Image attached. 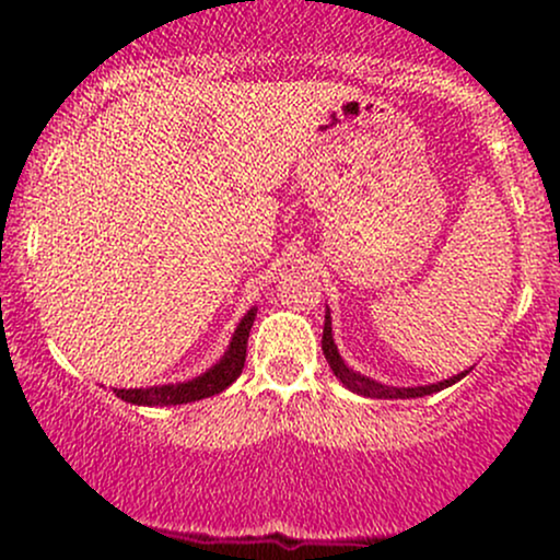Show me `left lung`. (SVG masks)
Returning <instances> with one entry per match:
<instances>
[{
    "mask_svg": "<svg viewBox=\"0 0 560 560\" xmlns=\"http://www.w3.org/2000/svg\"><path fill=\"white\" fill-rule=\"evenodd\" d=\"M320 347H324V355H326V361H329V365H331L334 376H337L347 389L358 392V395H363V397H378V400H392V397H395V400H397V397L432 395V392L445 389V387H450V384L460 382V378L468 374V371H466V374L445 378V382H440V384H429V387H400V389H397V387H384V384H378V382H371L369 376H361V374H355V371H352V369H347L342 358H339L337 345H334V339H331V316H329V311H326L324 339H320Z\"/></svg>",
    "mask_w": 560,
    "mask_h": 560,
    "instance_id": "1",
    "label": "left lung"
}]
</instances>
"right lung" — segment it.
<instances>
[{
  "label": "right lung",
  "mask_w": 560,
  "mask_h": 560,
  "mask_svg": "<svg viewBox=\"0 0 560 560\" xmlns=\"http://www.w3.org/2000/svg\"><path fill=\"white\" fill-rule=\"evenodd\" d=\"M255 307L242 318V324L236 326L234 339H231L226 355L218 361L213 369L205 371L202 376L191 378L184 384H165V387H147V389H113L120 400L133 402V405H182V402H195L202 397H213L218 392H223L242 374L244 358H247V337L253 329L255 320Z\"/></svg>",
  "instance_id": "1"
}]
</instances>
